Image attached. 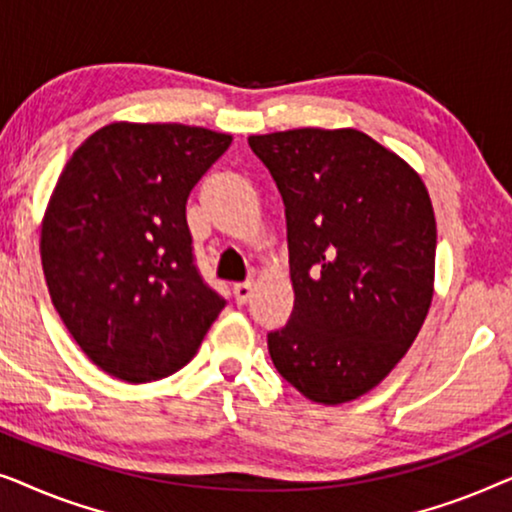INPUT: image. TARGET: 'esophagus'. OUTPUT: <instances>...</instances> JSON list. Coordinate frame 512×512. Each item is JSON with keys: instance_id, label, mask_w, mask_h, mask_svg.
<instances>
[{"instance_id": "obj_1", "label": "esophagus", "mask_w": 512, "mask_h": 512, "mask_svg": "<svg viewBox=\"0 0 512 512\" xmlns=\"http://www.w3.org/2000/svg\"><path fill=\"white\" fill-rule=\"evenodd\" d=\"M233 296L237 305H244L251 298V282H240L233 286Z\"/></svg>"}]
</instances>
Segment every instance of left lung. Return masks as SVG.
<instances>
[{
    "mask_svg": "<svg viewBox=\"0 0 512 512\" xmlns=\"http://www.w3.org/2000/svg\"><path fill=\"white\" fill-rule=\"evenodd\" d=\"M284 200L293 282L270 359L314 403L377 387L429 312L436 219L419 174L359 130L249 137Z\"/></svg>",
    "mask_w": 512,
    "mask_h": 512,
    "instance_id": "1",
    "label": "left lung"
}]
</instances>
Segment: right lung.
Listing matches in <instances>:
<instances>
[{"mask_svg":"<svg viewBox=\"0 0 512 512\" xmlns=\"http://www.w3.org/2000/svg\"><path fill=\"white\" fill-rule=\"evenodd\" d=\"M233 137L111 123L72 153L48 202V293L90 361L123 382L177 373L226 307L195 265L186 200Z\"/></svg>","mask_w":512,"mask_h":512,"instance_id":"1","label":"right lung"}]
</instances>
